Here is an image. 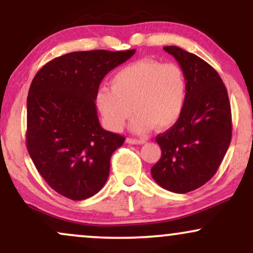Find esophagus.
<instances>
[{"mask_svg": "<svg viewBox=\"0 0 253 253\" xmlns=\"http://www.w3.org/2000/svg\"><path fill=\"white\" fill-rule=\"evenodd\" d=\"M126 143L132 144V145H143L145 144L144 139H134V138H127Z\"/></svg>", "mask_w": 253, "mask_h": 253, "instance_id": "obj_1", "label": "esophagus"}]
</instances>
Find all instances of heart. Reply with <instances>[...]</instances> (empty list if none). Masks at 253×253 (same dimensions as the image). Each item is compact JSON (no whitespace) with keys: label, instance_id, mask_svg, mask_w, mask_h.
Listing matches in <instances>:
<instances>
[{"label":"heart","instance_id":"obj_1","mask_svg":"<svg viewBox=\"0 0 253 253\" xmlns=\"http://www.w3.org/2000/svg\"><path fill=\"white\" fill-rule=\"evenodd\" d=\"M109 86H101L95 104L103 124L112 130H121L133 118L130 128L145 133L153 127L167 129L181 118L187 103L188 83L184 71L173 63L141 59L120 69Z\"/></svg>","mask_w":253,"mask_h":253}]
</instances>
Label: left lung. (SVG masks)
<instances>
[{"mask_svg": "<svg viewBox=\"0 0 253 253\" xmlns=\"http://www.w3.org/2000/svg\"><path fill=\"white\" fill-rule=\"evenodd\" d=\"M164 51L184 71L188 96L178 121L157 135L162 157L151 175L164 189L185 194L202 187L219 169L232 138L231 104L221 77L210 64L177 46Z\"/></svg>", "mask_w": 253, "mask_h": 253, "instance_id": "1", "label": "left lung"}]
</instances>
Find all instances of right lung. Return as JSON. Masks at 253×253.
Wrapping results in <instances>:
<instances>
[{"label": "right lung", "instance_id": "1", "mask_svg": "<svg viewBox=\"0 0 253 253\" xmlns=\"http://www.w3.org/2000/svg\"><path fill=\"white\" fill-rule=\"evenodd\" d=\"M134 53L71 52L43 65L32 81L27 150L42 178L60 195L89 199L107 182L110 157L125 138L101 127L95 94L103 77Z\"/></svg>", "mask_w": 253, "mask_h": 253}]
</instances>
